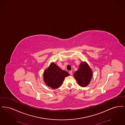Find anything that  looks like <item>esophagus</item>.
I'll return each instance as SVG.
<instances>
[{"instance_id":"1","label":"esophagus","mask_w":125,"mask_h":125,"mask_svg":"<svg viewBox=\"0 0 125 125\" xmlns=\"http://www.w3.org/2000/svg\"><path fill=\"white\" fill-rule=\"evenodd\" d=\"M69 73H70V74L71 75H73V72H72V71H70Z\"/></svg>"}]
</instances>
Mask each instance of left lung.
I'll return each instance as SVG.
<instances>
[{
	"label": "left lung",
	"instance_id": "obj_1",
	"mask_svg": "<svg viewBox=\"0 0 125 125\" xmlns=\"http://www.w3.org/2000/svg\"><path fill=\"white\" fill-rule=\"evenodd\" d=\"M92 75V71L88 64L85 61L80 64L78 69L73 74L74 77L78 84L82 87H86L89 84Z\"/></svg>",
	"mask_w": 125,
	"mask_h": 125
}]
</instances>
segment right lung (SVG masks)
Listing matches in <instances>:
<instances>
[{"label": "right lung", "mask_w": 125, "mask_h": 125, "mask_svg": "<svg viewBox=\"0 0 125 125\" xmlns=\"http://www.w3.org/2000/svg\"><path fill=\"white\" fill-rule=\"evenodd\" d=\"M69 75L67 72L63 70L52 62L43 72V79L47 86L52 89H56L62 85L65 77Z\"/></svg>", "instance_id": "right-lung-1"}]
</instances>
